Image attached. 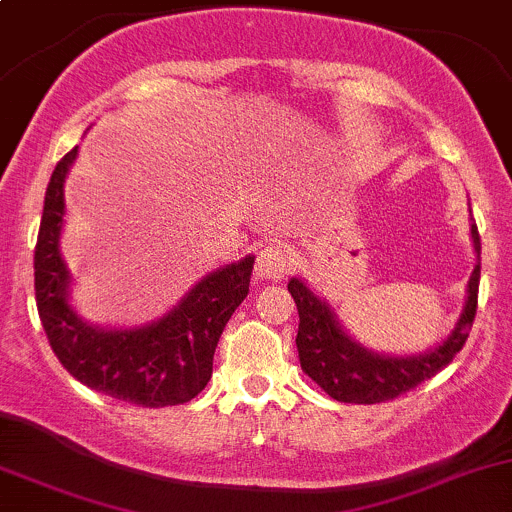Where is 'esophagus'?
<instances>
[{"label": "esophagus", "instance_id": "34e87169", "mask_svg": "<svg viewBox=\"0 0 512 512\" xmlns=\"http://www.w3.org/2000/svg\"><path fill=\"white\" fill-rule=\"evenodd\" d=\"M291 269V252L282 245H265L257 252L255 274L265 282H279Z\"/></svg>", "mask_w": 512, "mask_h": 512}]
</instances>
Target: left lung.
I'll list each match as a JSON object with an SVG mask.
<instances>
[{
    "label": "left lung",
    "mask_w": 512,
    "mask_h": 512,
    "mask_svg": "<svg viewBox=\"0 0 512 512\" xmlns=\"http://www.w3.org/2000/svg\"><path fill=\"white\" fill-rule=\"evenodd\" d=\"M471 240H474L476 265L469 284H466L462 313H459L452 333L440 345L428 352H420V355H379V352L359 345L342 328L333 308L318 294H313L311 286L299 277L289 279V291L299 308L296 347H299L303 372L335 401L381 403L415 389L425 379L445 369L464 347L476 316L481 279V238L476 223H471Z\"/></svg>",
    "instance_id": "1"
}]
</instances>
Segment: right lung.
Returning a JSON list of instances; mask_svg holds the SVG:
<instances>
[{
	"instance_id": "1",
	"label": "right lung",
	"mask_w": 512,
	"mask_h": 512,
	"mask_svg": "<svg viewBox=\"0 0 512 512\" xmlns=\"http://www.w3.org/2000/svg\"><path fill=\"white\" fill-rule=\"evenodd\" d=\"M72 148L55 165L43 201L36 257V303L60 364L89 389L143 408L179 406L204 391L223 328L250 291L255 257L206 274L162 318L136 328H99L70 303L72 274L60 255L65 223V177Z\"/></svg>"
}]
</instances>
